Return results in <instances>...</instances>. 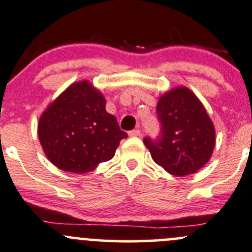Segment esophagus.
Wrapping results in <instances>:
<instances>
[{
	"label": "esophagus",
	"instance_id": "1",
	"mask_svg": "<svg viewBox=\"0 0 252 252\" xmlns=\"http://www.w3.org/2000/svg\"><path fill=\"white\" fill-rule=\"evenodd\" d=\"M141 135V131L139 129H134V130L129 131V136H140Z\"/></svg>",
	"mask_w": 252,
	"mask_h": 252
}]
</instances>
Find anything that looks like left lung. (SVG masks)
<instances>
[{"mask_svg": "<svg viewBox=\"0 0 252 252\" xmlns=\"http://www.w3.org/2000/svg\"><path fill=\"white\" fill-rule=\"evenodd\" d=\"M157 117L159 136L144 139L153 160L176 176L203 168L215 147V128L199 99L186 87L174 88L160 96Z\"/></svg>", "mask_w": 252, "mask_h": 252, "instance_id": "left-lung-1", "label": "left lung"}]
</instances>
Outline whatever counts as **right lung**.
Segmentation results:
<instances>
[{
  "mask_svg": "<svg viewBox=\"0 0 252 252\" xmlns=\"http://www.w3.org/2000/svg\"><path fill=\"white\" fill-rule=\"evenodd\" d=\"M104 95L88 81L73 83L42 113L38 139L47 158L63 171L84 174L112 159L128 135L106 111Z\"/></svg>",
  "mask_w": 252,
  "mask_h": 252,
  "instance_id": "1",
  "label": "right lung"
}]
</instances>
